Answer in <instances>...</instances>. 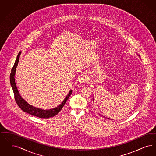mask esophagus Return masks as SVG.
I'll list each match as a JSON object with an SVG mask.
<instances>
[{
	"mask_svg": "<svg viewBox=\"0 0 156 156\" xmlns=\"http://www.w3.org/2000/svg\"><path fill=\"white\" fill-rule=\"evenodd\" d=\"M79 82L82 83H85L88 82V78L87 76L85 75H82L81 76H80Z\"/></svg>",
	"mask_w": 156,
	"mask_h": 156,
	"instance_id": "esophagus-1",
	"label": "esophagus"
}]
</instances>
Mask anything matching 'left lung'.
<instances>
[{
    "label": "left lung",
    "instance_id": "1",
    "mask_svg": "<svg viewBox=\"0 0 156 156\" xmlns=\"http://www.w3.org/2000/svg\"><path fill=\"white\" fill-rule=\"evenodd\" d=\"M139 55V57H140V55ZM105 118H106V119H110V118H106V117H105Z\"/></svg>",
    "mask_w": 156,
    "mask_h": 156
}]
</instances>
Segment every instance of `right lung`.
<instances>
[{
	"label": "right lung",
	"instance_id": "1",
	"mask_svg": "<svg viewBox=\"0 0 156 156\" xmlns=\"http://www.w3.org/2000/svg\"><path fill=\"white\" fill-rule=\"evenodd\" d=\"M21 52H19L17 56L16 59L15 61V64L13 66V67L12 69L11 73L10 75V84L12 86V88L14 92V95H15V101L17 105L19 106V108L25 112L29 113L31 115H33L34 116H37L40 118H45V119H48L49 118H51L56 115H57L59 113L60 111L62 109L63 106L67 102L68 99L69 98L71 94H72V90H71L68 94L66 99L63 101V102L60 104L58 106H57V108H55L52 109H49V110H44L41 109H39L36 107H34L31 105H30L28 104L22 97L20 95V94L19 93V90L17 88L16 82H15V73L16 70V67L17 66L19 61V57L20 55Z\"/></svg>",
	"mask_w": 156,
	"mask_h": 156
}]
</instances>
